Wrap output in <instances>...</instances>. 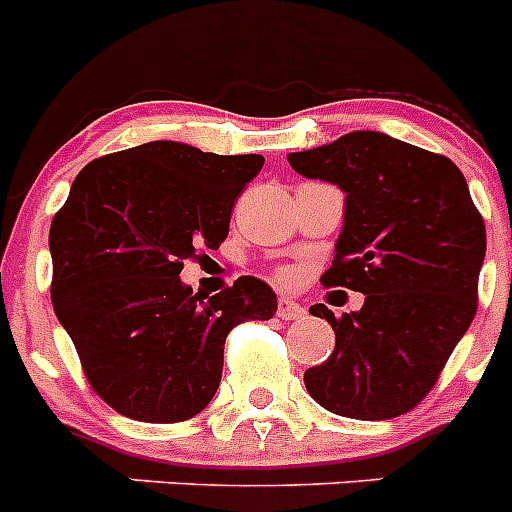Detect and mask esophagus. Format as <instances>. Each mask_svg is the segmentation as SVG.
Masks as SVG:
<instances>
[{
  "label": "esophagus",
  "mask_w": 512,
  "mask_h": 512,
  "mask_svg": "<svg viewBox=\"0 0 512 512\" xmlns=\"http://www.w3.org/2000/svg\"><path fill=\"white\" fill-rule=\"evenodd\" d=\"M277 315L282 320H300L302 315H305V307H302L300 302L292 300V297H279Z\"/></svg>",
  "instance_id": "34e87169"
}]
</instances>
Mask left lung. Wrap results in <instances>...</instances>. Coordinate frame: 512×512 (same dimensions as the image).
<instances>
[{
    "label": "left lung",
    "instance_id": "obj_1",
    "mask_svg": "<svg viewBox=\"0 0 512 512\" xmlns=\"http://www.w3.org/2000/svg\"><path fill=\"white\" fill-rule=\"evenodd\" d=\"M287 161L346 194L323 284L364 295V307L343 318L310 307L333 325L336 348L305 372L307 392L343 418H397L431 392L477 312L487 235L467 179L446 156L377 130Z\"/></svg>",
    "mask_w": 512,
    "mask_h": 512
}]
</instances>
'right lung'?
Segmentation results:
<instances>
[{
    "label": "right lung",
    "mask_w": 512,
    "mask_h": 512,
    "mask_svg": "<svg viewBox=\"0 0 512 512\" xmlns=\"http://www.w3.org/2000/svg\"><path fill=\"white\" fill-rule=\"evenodd\" d=\"M261 166L259 153L151 140L84 166L53 217V310L94 392L125 418L179 423L205 410L230 328L277 312L256 277L210 300L179 277L197 248L228 238L235 200Z\"/></svg>",
    "instance_id": "obj_1"
}]
</instances>
